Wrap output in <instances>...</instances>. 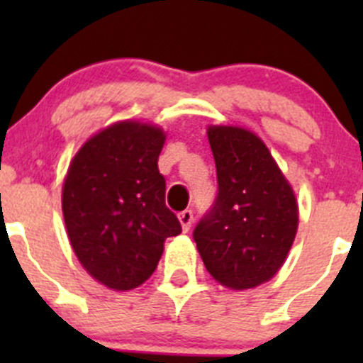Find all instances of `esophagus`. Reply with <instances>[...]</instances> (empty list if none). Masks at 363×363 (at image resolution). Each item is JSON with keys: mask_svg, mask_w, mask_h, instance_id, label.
Wrapping results in <instances>:
<instances>
[{"mask_svg": "<svg viewBox=\"0 0 363 363\" xmlns=\"http://www.w3.org/2000/svg\"><path fill=\"white\" fill-rule=\"evenodd\" d=\"M179 221H181L182 232H189L193 223V212L191 211H182L179 212Z\"/></svg>", "mask_w": 363, "mask_h": 363, "instance_id": "obj_1", "label": "esophagus"}]
</instances>
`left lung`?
<instances>
[{
  "mask_svg": "<svg viewBox=\"0 0 363 363\" xmlns=\"http://www.w3.org/2000/svg\"><path fill=\"white\" fill-rule=\"evenodd\" d=\"M218 196L193 232L207 272L223 286L250 290L277 274L291 250L298 205L259 137L208 126Z\"/></svg>",
  "mask_w": 363,
  "mask_h": 363,
  "instance_id": "obj_1",
  "label": "left lung"
}]
</instances>
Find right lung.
<instances>
[{"instance_id": "obj_1", "label": "right lung", "mask_w": 363, "mask_h": 363, "mask_svg": "<svg viewBox=\"0 0 363 363\" xmlns=\"http://www.w3.org/2000/svg\"><path fill=\"white\" fill-rule=\"evenodd\" d=\"M163 144L161 128L121 121L91 137L69 163L63 184L69 244L87 274L111 290L147 281L164 240L182 232L164 205Z\"/></svg>"}]
</instances>
